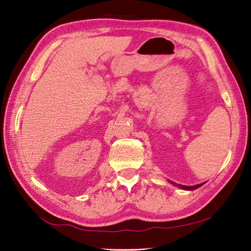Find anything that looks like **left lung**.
<instances>
[{"label":"left lung","instance_id":"left-lung-1","mask_svg":"<svg viewBox=\"0 0 251 251\" xmlns=\"http://www.w3.org/2000/svg\"><path fill=\"white\" fill-rule=\"evenodd\" d=\"M171 182V184H173V185H176V186H179L180 189H183V190H188V191H192V190H195V189H198V188H200V186L201 185H203V183L202 184H197V185H193V186H186V185H181V184H176V183H175V182H172V181H170Z\"/></svg>","mask_w":251,"mask_h":251}]
</instances>
